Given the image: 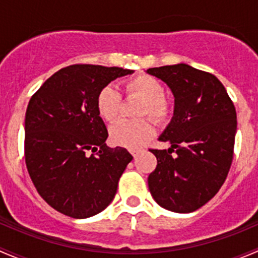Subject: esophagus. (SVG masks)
I'll use <instances>...</instances> for the list:
<instances>
[{
    "mask_svg": "<svg viewBox=\"0 0 258 258\" xmlns=\"http://www.w3.org/2000/svg\"><path fill=\"white\" fill-rule=\"evenodd\" d=\"M130 152H131V155L134 156V157H137V156L140 155V152H141V150H131Z\"/></svg>",
    "mask_w": 258,
    "mask_h": 258,
    "instance_id": "34e87169",
    "label": "esophagus"
}]
</instances>
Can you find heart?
Wrapping results in <instances>:
<instances>
[{
  "instance_id": "heart-1",
  "label": "heart",
  "mask_w": 258,
  "mask_h": 258,
  "mask_svg": "<svg viewBox=\"0 0 258 258\" xmlns=\"http://www.w3.org/2000/svg\"><path fill=\"white\" fill-rule=\"evenodd\" d=\"M123 91L127 96H139L144 100L139 116H148L156 123H165L172 113V105L166 97L163 83L151 75H136L123 81ZM122 106V96L113 85H106L96 97V108L106 122L116 121ZM155 134L152 122L147 118L137 121L116 122L110 130L111 141L127 148H140L150 141Z\"/></svg>"
}]
</instances>
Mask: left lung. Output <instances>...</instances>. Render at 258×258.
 Listing matches in <instances>:
<instances>
[{"instance_id":"1","label":"left lung","mask_w":258,"mask_h":258,"mask_svg":"<svg viewBox=\"0 0 258 258\" xmlns=\"http://www.w3.org/2000/svg\"><path fill=\"white\" fill-rule=\"evenodd\" d=\"M147 72L175 95L172 121L160 137L171 148H150L157 166L148 176V188L163 209L194 212L217 194L228 175L237 128L235 105L215 75L186 63Z\"/></svg>"}]
</instances>
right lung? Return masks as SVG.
Masks as SVG:
<instances>
[{"label": "right lung", "mask_w": 258, "mask_h": 258, "mask_svg": "<svg viewBox=\"0 0 258 258\" xmlns=\"http://www.w3.org/2000/svg\"><path fill=\"white\" fill-rule=\"evenodd\" d=\"M132 70L97 64L61 69L36 91L25 118V161L40 196L72 218L105 210L132 156L105 144L107 128L96 108L102 87Z\"/></svg>", "instance_id": "right-lung-1"}]
</instances>
